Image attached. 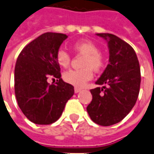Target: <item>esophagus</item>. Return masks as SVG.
<instances>
[{"label": "esophagus", "instance_id": "esophagus-1", "mask_svg": "<svg viewBox=\"0 0 154 154\" xmlns=\"http://www.w3.org/2000/svg\"><path fill=\"white\" fill-rule=\"evenodd\" d=\"M81 91H82V89H80V88H75V89H74V92H75V93H78V92H80Z\"/></svg>", "mask_w": 154, "mask_h": 154}]
</instances>
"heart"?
Segmentation results:
<instances>
[{
	"label": "heart",
	"mask_w": 154,
	"mask_h": 154,
	"mask_svg": "<svg viewBox=\"0 0 154 154\" xmlns=\"http://www.w3.org/2000/svg\"><path fill=\"white\" fill-rule=\"evenodd\" d=\"M73 50L77 53L84 55L82 62V68L78 70H69L65 72L62 77L68 84L82 88L93 77V71L98 72L103 66V60L99 54V48L91 41L82 40L77 42L72 46ZM57 62L63 68L68 67L71 62L70 55L64 50H59L57 53Z\"/></svg>",
	"instance_id": "b5f03b06"
}]
</instances>
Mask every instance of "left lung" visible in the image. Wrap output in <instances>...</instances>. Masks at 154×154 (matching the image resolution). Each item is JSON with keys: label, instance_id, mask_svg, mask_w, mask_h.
I'll list each match as a JSON object with an SVG mask.
<instances>
[{"label": "left lung", "instance_id": "1", "mask_svg": "<svg viewBox=\"0 0 154 154\" xmlns=\"http://www.w3.org/2000/svg\"><path fill=\"white\" fill-rule=\"evenodd\" d=\"M96 35L107 42L109 64L96 82L103 87L91 90L92 100L87 111L97 124L111 126L122 121L137 102L140 66L136 52L129 44L109 33Z\"/></svg>", "mask_w": 154, "mask_h": 154}]
</instances>
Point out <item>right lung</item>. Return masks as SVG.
<instances>
[{
  "instance_id": "1",
  "label": "right lung",
  "mask_w": 154,
  "mask_h": 154,
  "mask_svg": "<svg viewBox=\"0 0 154 154\" xmlns=\"http://www.w3.org/2000/svg\"><path fill=\"white\" fill-rule=\"evenodd\" d=\"M67 38L66 34L47 32L33 40L21 51L15 66V94L18 106L31 122L47 125L62 114L73 96V86L61 78L57 53ZM56 77V85L47 78Z\"/></svg>"
}]
</instances>
